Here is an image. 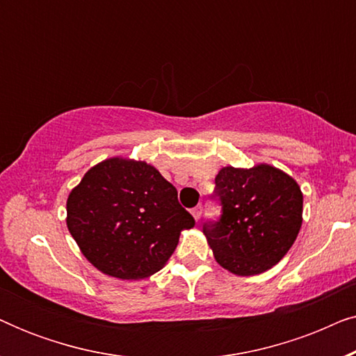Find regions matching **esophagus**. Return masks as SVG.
<instances>
[{"label":"esophagus","instance_id":"34e87169","mask_svg":"<svg viewBox=\"0 0 356 356\" xmlns=\"http://www.w3.org/2000/svg\"><path fill=\"white\" fill-rule=\"evenodd\" d=\"M191 213H193V217L196 218V220H199V218H201V213H202V206H201V204L194 207L193 211H191Z\"/></svg>","mask_w":356,"mask_h":356}]
</instances>
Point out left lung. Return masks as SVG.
<instances>
[{"mask_svg": "<svg viewBox=\"0 0 356 356\" xmlns=\"http://www.w3.org/2000/svg\"><path fill=\"white\" fill-rule=\"evenodd\" d=\"M212 199L220 202V217L204 222L202 232L216 261L233 274L270 269L298 236L303 194L293 178L270 165L222 168Z\"/></svg>", "mask_w": 356, "mask_h": 356, "instance_id": "8db88e82", "label": "left lung"}]
</instances>
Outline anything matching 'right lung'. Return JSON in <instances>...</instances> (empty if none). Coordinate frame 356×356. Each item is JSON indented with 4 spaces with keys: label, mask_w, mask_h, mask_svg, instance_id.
<instances>
[{
    "label": "right lung",
    "mask_w": 356,
    "mask_h": 356,
    "mask_svg": "<svg viewBox=\"0 0 356 356\" xmlns=\"http://www.w3.org/2000/svg\"><path fill=\"white\" fill-rule=\"evenodd\" d=\"M82 254L106 275L144 279L165 266L194 218L178 191L145 162L108 159L84 175L66 204Z\"/></svg>",
    "instance_id": "1"
}]
</instances>
